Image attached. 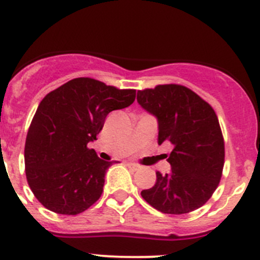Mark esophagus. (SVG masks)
Instances as JSON below:
<instances>
[{"mask_svg": "<svg viewBox=\"0 0 260 260\" xmlns=\"http://www.w3.org/2000/svg\"><path fill=\"white\" fill-rule=\"evenodd\" d=\"M127 167H128V169L132 170V171H137V170L140 169V166H138V165L132 164V162H128V164H127Z\"/></svg>", "mask_w": 260, "mask_h": 260, "instance_id": "34e87169", "label": "esophagus"}]
</instances>
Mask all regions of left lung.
I'll return each instance as SVG.
<instances>
[{
  "instance_id": "1",
  "label": "left lung",
  "mask_w": 260,
  "mask_h": 260,
  "mask_svg": "<svg viewBox=\"0 0 260 260\" xmlns=\"http://www.w3.org/2000/svg\"><path fill=\"white\" fill-rule=\"evenodd\" d=\"M137 102L158 120V145L174 149L167 161L171 172H156L153 187L141 192L164 214H187L201 208L219 185L225 148L212 107L195 91L179 84L138 90Z\"/></svg>"
}]
</instances>
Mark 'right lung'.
Wrapping results in <instances>:
<instances>
[{"label": "right lung", "mask_w": 260, "mask_h": 260, "mask_svg": "<svg viewBox=\"0 0 260 260\" xmlns=\"http://www.w3.org/2000/svg\"><path fill=\"white\" fill-rule=\"evenodd\" d=\"M135 99V89H118L91 78H75L46 94L25 143L26 179L46 209L77 215L101 198L113 162L99 158L88 143L96 140L107 115Z\"/></svg>", "instance_id": "obj_1"}]
</instances>
